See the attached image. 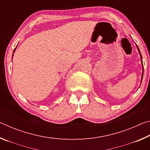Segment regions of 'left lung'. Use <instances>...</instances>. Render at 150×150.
<instances>
[{
    "instance_id": "1",
    "label": "left lung",
    "mask_w": 150,
    "mask_h": 150,
    "mask_svg": "<svg viewBox=\"0 0 150 150\" xmlns=\"http://www.w3.org/2000/svg\"><path fill=\"white\" fill-rule=\"evenodd\" d=\"M136 47L137 48H138V50L139 52V55H140V57H141V60H142V67H143V70H142V78H143V75H144V66H143V63H142V55H141V53H140V51H139V48L138 47V45H136ZM142 81H141V83H142Z\"/></svg>"
}]
</instances>
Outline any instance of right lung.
I'll return each instance as SVG.
<instances>
[{"instance_id": "1", "label": "right lung", "mask_w": 150, "mask_h": 150, "mask_svg": "<svg viewBox=\"0 0 150 150\" xmlns=\"http://www.w3.org/2000/svg\"><path fill=\"white\" fill-rule=\"evenodd\" d=\"M16 48H15V49H14V52H15V50H16ZM13 55H14V54H12V57H13Z\"/></svg>"}]
</instances>
